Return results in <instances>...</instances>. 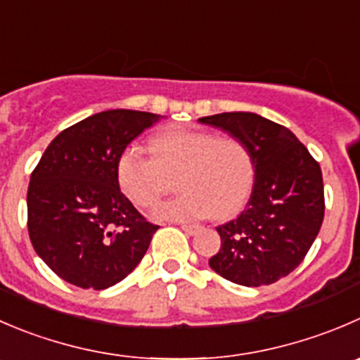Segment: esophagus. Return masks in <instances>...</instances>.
Segmentation results:
<instances>
[{"label":"esophagus","mask_w":360,"mask_h":360,"mask_svg":"<svg viewBox=\"0 0 360 360\" xmlns=\"http://www.w3.org/2000/svg\"><path fill=\"white\" fill-rule=\"evenodd\" d=\"M181 229H183L186 233H190V236H193V233L198 232V225H186V223H183Z\"/></svg>","instance_id":"1"}]
</instances>
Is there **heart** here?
Masks as SVG:
<instances>
[{
    "instance_id": "heart-1",
    "label": "heart",
    "mask_w": 360,
    "mask_h": 360,
    "mask_svg": "<svg viewBox=\"0 0 360 360\" xmlns=\"http://www.w3.org/2000/svg\"><path fill=\"white\" fill-rule=\"evenodd\" d=\"M149 156L128 146L117 156L116 176L123 193L139 207H153L174 188L184 193L156 209L160 219H226L246 205L255 184V156L237 137L170 128L149 141Z\"/></svg>"
}]
</instances>
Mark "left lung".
<instances>
[{
  "label": "left lung",
  "mask_w": 360,
  "mask_h": 360,
  "mask_svg": "<svg viewBox=\"0 0 360 360\" xmlns=\"http://www.w3.org/2000/svg\"><path fill=\"white\" fill-rule=\"evenodd\" d=\"M250 146L255 184L244 211L216 226L221 248L209 265L232 283L262 287L290 274L311 248L323 221L319 162L288 128L253 112L200 117Z\"/></svg>",
  "instance_id": "1"
}]
</instances>
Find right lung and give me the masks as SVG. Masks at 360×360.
<instances>
[{"label":"right lung","mask_w":360,"mask_h":360,"mask_svg":"<svg viewBox=\"0 0 360 360\" xmlns=\"http://www.w3.org/2000/svg\"><path fill=\"white\" fill-rule=\"evenodd\" d=\"M162 116L105 110L63 130L34 167L27 232L38 257L61 280L103 290L142 260L158 225L121 193L117 156Z\"/></svg>","instance_id":"right-lung-1"}]
</instances>
